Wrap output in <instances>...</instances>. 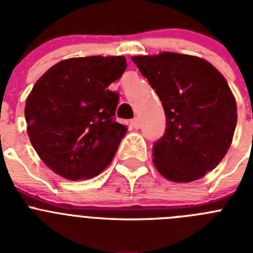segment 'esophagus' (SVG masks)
I'll list each match as a JSON object with an SVG mask.
<instances>
[{"label": "esophagus", "instance_id": "obj_1", "mask_svg": "<svg viewBox=\"0 0 253 253\" xmlns=\"http://www.w3.org/2000/svg\"><path fill=\"white\" fill-rule=\"evenodd\" d=\"M131 125H133V126L135 129H139L140 128V120H139V118H137V116H135V118H134V119L131 120Z\"/></svg>", "mask_w": 253, "mask_h": 253}]
</instances>
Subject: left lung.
Masks as SVG:
<instances>
[{"mask_svg": "<svg viewBox=\"0 0 253 253\" xmlns=\"http://www.w3.org/2000/svg\"><path fill=\"white\" fill-rule=\"evenodd\" d=\"M166 114L153 163L163 177L191 182L218 166L231 147L237 105L225 78L208 60L165 51L131 57Z\"/></svg>", "mask_w": 253, "mask_h": 253, "instance_id": "obj_1", "label": "left lung"}]
</instances>
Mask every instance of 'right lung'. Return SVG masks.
Returning <instances> with one entry per match:
<instances>
[{
	"instance_id": "obj_1",
	"label": "right lung",
	"mask_w": 253,
	"mask_h": 253,
	"mask_svg": "<svg viewBox=\"0 0 253 253\" xmlns=\"http://www.w3.org/2000/svg\"><path fill=\"white\" fill-rule=\"evenodd\" d=\"M126 69L118 57L69 58L34 84L25 105L30 142L67 180L92 178L113 161L126 126L115 120L119 93L107 87Z\"/></svg>"
}]
</instances>
